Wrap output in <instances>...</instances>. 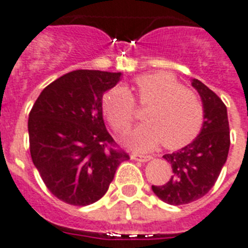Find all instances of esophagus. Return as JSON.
Instances as JSON below:
<instances>
[{"label": "esophagus", "instance_id": "obj_1", "mask_svg": "<svg viewBox=\"0 0 248 248\" xmlns=\"http://www.w3.org/2000/svg\"><path fill=\"white\" fill-rule=\"evenodd\" d=\"M131 158L135 161H140V162H147L150 161L152 157L151 156H142V155H137V154H132L131 155Z\"/></svg>", "mask_w": 248, "mask_h": 248}]
</instances>
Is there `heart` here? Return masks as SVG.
Masks as SVG:
<instances>
[{"mask_svg": "<svg viewBox=\"0 0 248 248\" xmlns=\"http://www.w3.org/2000/svg\"><path fill=\"white\" fill-rule=\"evenodd\" d=\"M140 105L148 106L147 124L137 127L127 140L132 150L148 151L160 145L180 148L192 141L203 124V106L199 96L165 72L146 73L135 79ZM103 113L118 133H126L135 120V101L124 86L111 88L102 98Z\"/></svg>", "mask_w": 248, "mask_h": 248, "instance_id": "b5f03b06", "label": "heart"}]
</instances>
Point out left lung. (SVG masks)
<instances>
[{
  "label": "left lung",
  "mask_w": 248,
  "mask_h": 248,
  "mask_svg": "<svg viewBox=\"0 0 248 248\" xmlns=\"http://www.w3.org/2000/svg\"><path fill=\"white\" fill-rule=\"evenodd\" d=\"M203 106V124L199 136L181 150L163 156L173 176L163 186H152L158 199L173 206L203 197L214 187L230 150L227 108L206 85L192 79Z\"/></svg>",
  "instance_id": "1"
}]
</instances>
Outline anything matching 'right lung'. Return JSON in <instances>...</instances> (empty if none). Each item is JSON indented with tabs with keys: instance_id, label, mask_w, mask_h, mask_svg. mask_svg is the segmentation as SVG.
<instances>
[{
	"instance_id": "1",
	"label": "right lung",
	"mask_w": 248,
	"mask_h": 248,
	"mask_svg": "<svg viewBox=\"0 0 248 248\" xmlns=\"http://www.w3.org/2000/svg\"><path fill=\"white\" fill-rule=\"evenodd\" d=\"M121 72L77 70L41 92L29 115L30 152L49 192L73 206L98 201L120 163L130 156L115 148L102 115L103 93Z\"/></svg>"
}]
</instances>
